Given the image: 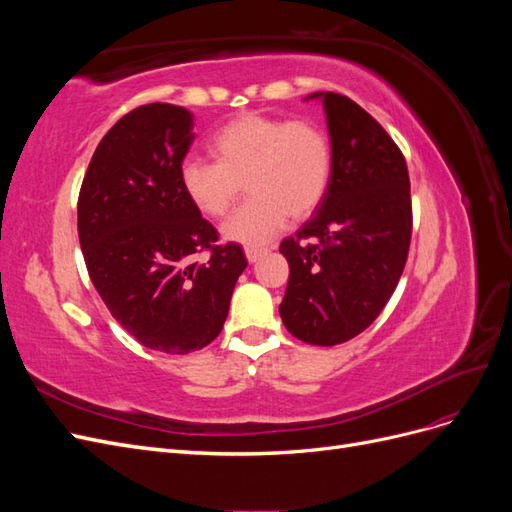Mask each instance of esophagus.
Returning a JSON list of instances; mask_svg holds the SVG:
<instances>
[{"label": "esophagus", "instance_id": "obj_1", "mask_svg": "<svg viewBox=\"0 0 512 512\" xmlns=\"http://www.w3.org/2000/svg\"><path fill=\"white\" fill-rule=\"evenodd\" d=\"M265 254H267L265 247H245V258L250 265H254V262H258L260 256H265Z\"/></svg>", "mask_w": 512, "mask_h": 512}]
</instances>
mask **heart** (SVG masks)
<instances>
[{
    "label": "heart",
    "instance_id": "1",
    "mask_svg": "<svg viewBox=\"0 0 512 512\" xmlns=\"http://www.w3.org/2000/svg\"><path fill=\"white\" fill-rule=\"evenodd\" d=\"M215 162L185 160L179 181L185 198L207 218H222L241 185L252 198L222 224V237L247 247L265 245L288 222L312 215L329 188L333 153L314 121L243 113L215 132Z\"/></svg>",
    "mask_w": 512,
    "mask_h": 512
}]
</instances>
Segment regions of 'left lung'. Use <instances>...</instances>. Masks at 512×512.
I'll use <instances>...</instances> for the list:
<instances>
[{
	"mask_svg": "<svg viewBox=\"0 0 512 512\" xmlns=\"http://www.w3.org/2000/svg\"><path fill=\"white\" fill-rule=\"evenodd\" d=\"M333 153L327 194L284 239L290 277L280 316L312 346L363 333L389 303L408 258L412 203L408 166L380 123L346 96L316 91Z\"/></svg>",
	"mask_w": 512,
	"mask_h": 512,
	"instance_id": "8db88e82",
	"label": "left lung"
}]
</instances>
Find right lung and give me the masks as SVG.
<instances>
[{
  "label": "right lung",
  "mask_w": 512,
  "mask_h": 512,
  "mask_svg": "<svg viewBox=\"0 0 512 512\" xmlns=\"http://www.w3.org/2000/svg\"><path fill=\"white\" fill-rule=\"evenodd\" d=\"M183 106H138L106 132L79 194V241L108 312L138 344L188 354L220 335L247 260L183 194L194 141ZM209 249L205 263L193 254Z\"/></svg>",
  "instance_id": "obj_1"
}]
</instances>
